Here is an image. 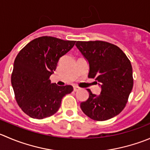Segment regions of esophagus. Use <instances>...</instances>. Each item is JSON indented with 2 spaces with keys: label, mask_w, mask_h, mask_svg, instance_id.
Instances as JSON below:
<instances>
[{
  "label": "esophagus",
  "mask_w": 150,
  "mask_h": 150,
  "mask_svg": "<svg viewBox=\"0 0 150 150\" xmlns=\"http://www.w3.org/2000/svg\"><path fill=\"white\" fill-rule=\"evenodd\" d=\"M74 91H78V90H79V87H78V86H74Z\"/></svg>",
  "instance_id": "esophagus-1"
}]
</instances>
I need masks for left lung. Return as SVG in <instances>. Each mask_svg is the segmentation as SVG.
<instances>
[{
  "instance_id": "8db88e82",
  "label": "left lung",
  "mask_w": 150,
  "mask_h": 150,
  "mask_svg": "<svg viewBox=\"0 0 150 150\" xmlns=\"http://www.w3.org/2000/svg\"><path fill=\"white\" fill-rule=\"evenodd\" d=\"M75 45L89 65L88 77L95 78L101 86L99 95L87 89L89 97L81 103V110L97 121L118 115L125 107L133 89L130 60L120 47L107 42L78 41Z\"/></svg>"
}]
</instances>
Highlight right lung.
I'll list each match as a JSON object with an SVG mask.
<instances>
[{"label":"right lung","mask_w":150,"mask_h":150,"mask_svg":"<svg viewBox=\"0 0 150 150\" xmlns=\"http://www.w3.org/2000/svg\"><path fill=\"white\" fill-rule=\"evenodd\" d=\"M75 41L41 36L26 45L14 62L11 85L16 101L23 111L33 119L56 114L64 96L73 91L70 85L51 83L50 76L59 59L69 52Z\"/></svg>","instance_id":"right-lung-1"}]
</instances>
